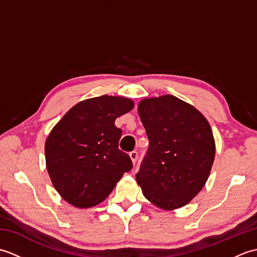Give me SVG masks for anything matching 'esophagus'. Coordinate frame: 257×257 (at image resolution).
Here are the masks:
<instances>
[{"mask_svg":"<svg viewBox=\"0 0 257 257\" xmlns=\"http://www.w3.org/2000/svg\"><path fill=\"white\" fill-rule=\"evenodd\" d=\"M129 157H130V159H132L133 163L135 165L136 161H137V159H138V152L137 151H132L129 154Z\"/></svg>","mask_w":257,"mask_h":257,"instance_id":"obj_1","label":"esophagus"}]
</instances>
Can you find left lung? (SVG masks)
I'll use <instances>...</instances> for the list:
<instances>
[{
    "label": "left lung",
    "mask_w": 257,
    "mask_h": 257,
    "mask_svg": "<svg viewBox=\"0 0 257 257\" xmlns=\"http://www.w3.org/2000/svg\"><path fill=\"white\" fill-rule=\"evenodd\" d=\"M138 113L149 148L136 174L137 183L160 209L182 207L210 176L215 157L211 125L195 107L172 95L145 98Z\"/></svg>",
    "instance_id": "obj_1"
}]
</instances>
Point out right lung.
<instances>
[{"instance_id": "right-lung-1", "label": "right lung", "mask_w": 257, "mask_h": 257, "mask_svg": "<svg viewBox=\"0 0 257 257\" xmlns=\"http://www.w3.org/2000/svg\"><path fill=\"white\" fill-rule=\"evenodd\" d=\"M121 96L89 98L76 103L54 125L45 141L46 169L62 198L78 209L107 199L133 162L118 149L121 129L114 120L133 110Z\"/></svg>"}]
</instances>
